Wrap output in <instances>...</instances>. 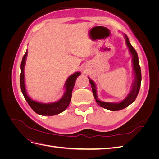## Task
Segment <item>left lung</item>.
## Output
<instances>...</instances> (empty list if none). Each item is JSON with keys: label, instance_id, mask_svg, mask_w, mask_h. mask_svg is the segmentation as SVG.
Here are the masks:
<instances>
[{"label": "left lung", "instance_id": "obj_1", "mask_svg": "<svg viewBox=\"0 0 159 159\" xmlns=\"http://www.w3.org/2000/svg\"><path fill=\"white\" fill-rule=\"evenodd\" d=\"M124 37H125V39L126 45L129 48V53L131 54L132 57V64H133V74H134V81L132 85V89L131 91H130V93L127 95V97L123 101H121V102H119V103H109V102H102V101H100L98 98L97 89H96V85L95 82L88 77L89 83L91 85V88H92L93 95L96 101V103H97L99 105H100L102 107H103L105 109L111 110V111L121 110L128 107L129 105L133 103L137 98L141 87V71L140 66H139V58H138L137 53L136 50L134 49V48L131 46L127 35L124 34Z\"/></svg>", "mask_w": 159, "mask_h": 159}]
</instances>
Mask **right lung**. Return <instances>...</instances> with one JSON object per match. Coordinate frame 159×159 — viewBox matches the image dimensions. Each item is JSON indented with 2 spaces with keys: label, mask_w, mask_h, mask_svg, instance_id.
Segmentation results:
<instances>
[{
  "label": "right lung",
  "mask_w": 159,
  "mask_h": 159,
  "mask_svg": "<svg viewBox=\"0 0 159 159\" xmlns=\"http://www.w3.org/2000/svg\"><path fill=\"white\" fill-rule=\"evenodd\" d=\"M28 50H26L25 54L24 55L21 65V74L20 77V88L22 93L26 100L27 103L30 105V107L34 111L41 115H57L65 111L71 102V93L72 90L74 87L75 80L79 75H81V73L79 71H77L74 74L71 75L69 78L67 79L64 87L66 91L62 97L59 101L54 103H42L40 102H38L32 99L26 93L25 82V66L26 64V60L27 57Z\"/></svg>",
  "instance_id": "right-lung-1"
}]
</instances>
